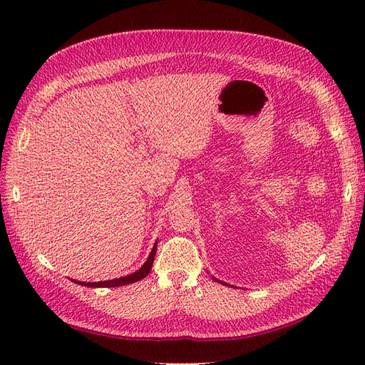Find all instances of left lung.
Returning a JSON list of instances; mask_svg holds the SVG:
<instances>
[{
  "mask_svg": "<svg viewBox=\"0 0 365 365\" xmlns=\"http://www.w3.org/2000/svg\"><path fill=\"white\" fill-rule=\"evenodd\" d=\"M220 283H222V282H220ZM222 284H224V283H222Z\"/></svg>",
  "mask_w": 365,
  "mask_h": 365,
  "instance_id": "left-lung-1",
  "label": "left lung"
}]
</instances>
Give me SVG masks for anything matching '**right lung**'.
<instances>
[{
  "mask_svg": "<svg viewBox=\"0 0 365 365\" xmlns=\"http://www.w3.org/2000/svg\"><path fill=\"white\" fill-rule=\"evenodd\" d=\"M155 252H157V244L153 245L145 264H143V267L137 272L126 275V277H120V279L108 280V282H93V283H90V282H88V283L76 282V283H79L82 286H88V288H115V286H125V284H129V283H135L141 279H145L146 275L149 274V271L152 269V263H153V259H155Z\"/></svg>",
  "mask_w": 365,
  "mask_h": 365,
  "instance_id": "1",
  "label": "right lung"
}]
</instances>
